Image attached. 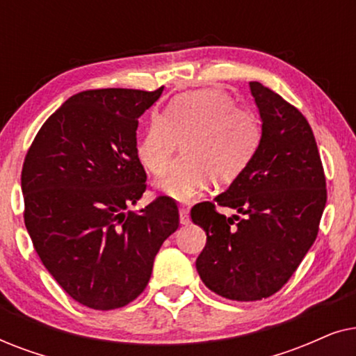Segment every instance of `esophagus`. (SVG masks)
I'll return each mask as SVG.
<instances>
[{"label": "esophagus", "mask_w": 356, "mask_h": 356, "mask_svg": "<svg viewBox=\"0 0 356 356\" xmlns=\"http://www.w3.org/2000/svg\"><path fill=\"white\" fill-rule=\"evenodd\" d=\"M179 222L183 223V225H188L189 222V209L188 207H184V206H181L179 207Z\"/></svg>", "instance_id": "34e87169"}]
</instances>
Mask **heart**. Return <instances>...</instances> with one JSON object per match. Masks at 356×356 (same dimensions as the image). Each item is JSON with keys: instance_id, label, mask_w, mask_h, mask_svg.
Returning <instances> with one entry per match:
<instances>
[{"instance_id": "heart-1", "label": "heart", "mask_w": 356, "mask_h": 356, "mask_svg": "<svg viewBox=\"0 0 356 356\" xmlns=\"http://www.w3.org/2000/svg\"><path fill=\"white\" fill-rule=\"evenodd\" d=\"M261 124L251 110L235 106L222 90L204 89L181 94L170 102L162 116H154L138 145L140 163L163 177L183 143L184 157L162 183L178 201L197 196L212 183L235 181L254 157Z\"/></svg>"}]
</instances>
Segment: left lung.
Segmentation results:
<instances>
[{
    "mask_svg": "<svg viewBox=\"0 0 356 356\" xmlns=\"http://www.w3.org/2000/svg\"><path fill=\"white\" fill-rule=\"evenodd\" d=\"M261 118L254 157L225 193L191 209L207 243L197 274L213 293L256 301L284 286L318 236L327 191L313 129L303 115L261 82H250ZM243 217L227 219L215 204Z\"/></svg>",
    "mask_w": 356,
    "mask_h": 356,
    "instance_id": "8db88e82",
    "label": "left lung"
}]
</instances>
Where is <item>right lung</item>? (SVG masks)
<instances>
[{
	"label": "right lung",
	"mask_w": 356,
	"mask_h": 356,
	"mask_svg": "<svg viewBox=\"0 0 356 356\" xmlns=\"http://www.w3.org/2000/svg\"><path fill=\"white\" fill-rule=\"evenodd\" d=\"M97 89L67 99L38 131L24 160V222L38 257L77 303L108 311L138 298L154 259L179 225L160 196L128 211L145 191L139 116L162 95Z\"/></svg>",
	"instance_id": "right-lung-1"
}]
</instances>
